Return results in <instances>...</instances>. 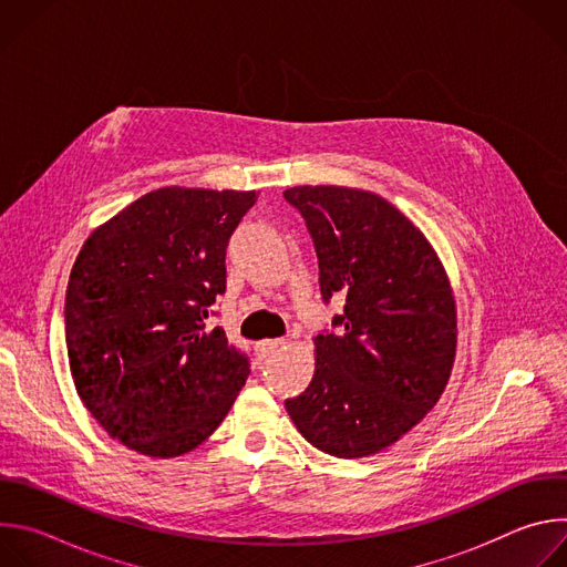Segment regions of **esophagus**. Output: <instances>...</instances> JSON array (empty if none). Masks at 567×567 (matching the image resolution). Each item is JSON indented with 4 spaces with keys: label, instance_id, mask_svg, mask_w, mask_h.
I'll list each match as a JSON object with an SVG mask.
<instances>
[{
    "label": "esophagus",
    "instance_id": "34e87169",
    "mask_svg": "<svg viewBox=\"0 0 567 567\" xmlns=\"http://www.w3.org/2000/svg\"><path fill=\"white\" fill-rule=\"evenodd\" d=\"M282 346H285V339H269V341H260L256 346V352L260 359H267V357H274Z\"/></svg>",
    "mask_w": 567,
    "mask_h": 567
}]
</instances>
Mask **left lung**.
<instances>
[{
  "label": "left lung",
  "instance_id": "1",
  "mask_svg": "<svg viewBox=\"0 0 567 567\" xmlns=\"http://www.w3.org/2000/svg\"><path fill=\"white\" fill-rule=\"evenodd\" d=\"M285 199L313 239L322 300L343 296L339 332L313 339L316 372L285 406L302 437L365 457L420 424L442 396L457 346L455 298L424 233L390 202L346 186Z\"/></svg>",
  "mask_w": 567,
  "mask_h": 567
}]
</instances>
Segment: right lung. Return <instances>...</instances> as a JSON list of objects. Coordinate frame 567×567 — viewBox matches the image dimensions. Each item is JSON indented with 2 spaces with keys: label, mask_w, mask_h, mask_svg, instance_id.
<instances>
[{
  "label": "right lung",
  "mask_w": 567,
  "mask_h": 567,
  "mask_svg": "<svg viewBox=\"0 0 567 567\" xmlns=\"http://www.w3.org/2000/svg\"><path fill=\"white\" fill-rule=\"evenodd\" d=\"M256 190L168 186L99 226L64 298L75 390L127 449L177 457L224 422L249 357L206 328L226 291V247Z\"/></svg>",
  "instance_id": "add662e5"
}]
</instances>
